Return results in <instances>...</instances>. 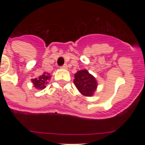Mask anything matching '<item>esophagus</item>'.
Instances as JSON below:
<instances>
[{
    "instance_id": "esophagus-1",
    "label": "esophagus",
    "mask_w": 145,
    "mask_h": 145,
    "mask_svg": "<svg viewBox=\"0 0 145 145\" xmlns=\"http://www.w3.org/2000/svg\"><path fill=\"white\" fill-rule=\"evenodd\" d=\"M61 69H67V64H65L63 66L61 67Z\"/></svg>"
}]
</instances>
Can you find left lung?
Wrapping results in <instances>:
<instances>
[{"instance_id":"8db88e82","label":"left lung","mask_w":145,"mask_h":145,"mask_svg":"<svg viewBox=\"0 0 145 145\" xmlns=\"http://www.w3.org/2000/svg\"><path fill=\"white\" fill-rule=\"evenodd\" d=\"M74 84L82 95L92 97L94 94L98 84L95 77L89 73L88 70H79L74 75Z\"/></svg>"}]
</instances>
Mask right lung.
<instances>
[{
  "instance_id": "right-lung-1",
  "label": "right lung",
  "mask_w": 145,
  "mask_h": 145,
  "mask_svg": "<svg viewBox=\"0 0 145 145\" xmlns=\"http://www.w3.org/2000/svg\"><path fill=\"white\" fill-rule=\"evenodd\" d=\"M52 75L48 72H44L41 75L35 78V79H32L31 81L33 84V86L38 89V90H42L46 87V85L48 84V81L51 79Z\"/></svg>"
}]
</instances>
